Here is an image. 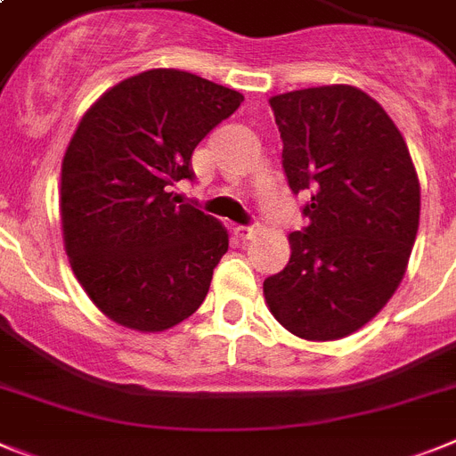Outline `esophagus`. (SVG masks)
<instances>
[{"mask_svg": "<svg viewBox=\"0 0 456 456\" xmlns=\"http://www.w3.org/2000/svg\"><path fill=\"white\" fill-rule=\"evenodd\" d=\"M256 232H258V231H256L254 225H237V228H235V235L240 237L242 242H247V240H251V237H254Z\"/></svg>", "mask_w": 456, "mask_h": 456, "instance_id": "34e87169", "label": "esophagus"}]
</instances>
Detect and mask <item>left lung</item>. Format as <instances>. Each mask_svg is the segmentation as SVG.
Segmentation results:
<instances>
[{
  "mask_svg": "<svg viewBox=\"0 0 456 456\" xmlns=\"http://www.w3.org/2000/svg\"><path fill=\"white\" fill-rule=\"evenodd\" d=\"M293 193H306L290 260L263 283L272 316L306 341L367 325L406 274L419 225V180L402 131L350 85L272 96Z\"/></svg>",
  "mask_w": 456,
  "mask_h": 456,
  "instance_id": "1",
  "label": "left lung"
}]
</instances>
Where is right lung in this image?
<instances>
[{
    "label": "right lung",
    "mask_w": 456,
    "mask_h": 456,
    "mask_svg": "<svg viewBox=\"0 0 456 456\" xmlns=\"http://www.w3.org/2000/svg\"><path fill=\"white\" fill-rule=\"evenodd\" d=\"M244 96L177 69L110 87L77 124L61 161L64 248L89 299L122 328L163 332L202 305L228 231L191 205V154Z\"/></svg>",
    "instance_id": "1"
}]
</instances>
